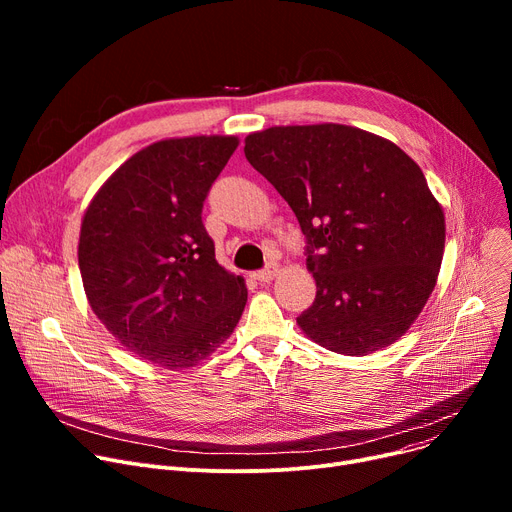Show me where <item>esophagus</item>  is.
I'll list each match as a JSON object with an SVG mask.
<instances>
[{"label": "esophagus", "instance_id": "esophagus-1", "mask_svg": "<svg viewBox=\"0 0 512 512\" xmlns=\"http://www.w3.org/2000/svg\"><path fill=\"white\" fill-rule=\"evenodd\" d=\"M276 274H278V265H270V267H265V270L255 272V278L259 282H272L276 278Z\"/></svg>", "mask_w": 512, "mask_h": 512}]
</instances>
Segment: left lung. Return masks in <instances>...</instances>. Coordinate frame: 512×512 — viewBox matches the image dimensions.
I'll list each match as a JSON object with an SVG mask.
<instances>
[{
    "label": "left lung",
    "instance_id": "obj_1",
    "mask_svg": "<svg viewBox=\"0 0 512 512\" xmlns=\"http://www.w3.org/2000/svg\"><path fill=\"white\" fill-rule=\"evenodd\" d=\"M307 236L317 294L297 317L328 351L363 357L405 336L438 282L444 209L392 141L344 124L272 126L245 139Z\"/></svg>",
    "mask_w": 512,
    "mask_h": 512
}]
</instances>
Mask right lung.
Listing matches in <instances>:
<instances>
[{
    "instance_id": "obj_1",
    "label": "right lung",
    "mask_w": 512,
    "mask_h": 512,
    "mask_svg": "<svg viewBox=\"0 0 512 512\" xmlns=\"http://www.w3.org/2000/svg\"><path fill=\"white\" fill-rule=\"evenodd\" d=\"M238 137L164 139L128 157L91 199L78 236L87 301L124 348L164 369L195 367L247 305L245 278L215 261L203 201Z\"/></svg>"
}]
</instances>
